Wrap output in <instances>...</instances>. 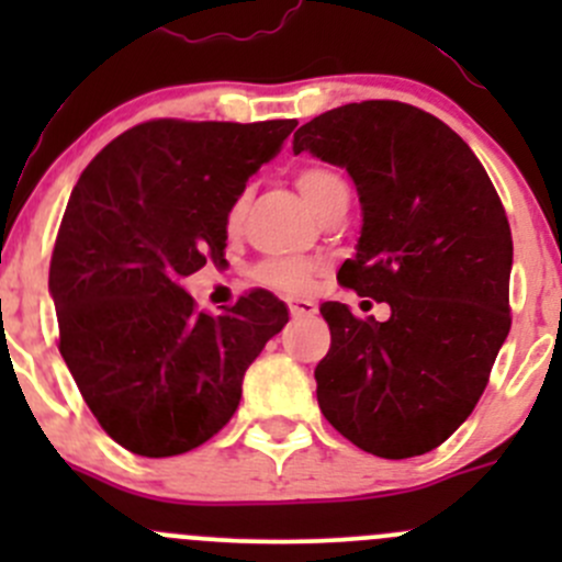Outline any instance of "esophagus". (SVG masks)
<instances>
[{
  "label": "esophagus",
  "instance_id": "esophagus-1",
  "mask_svg": "<svg viewBox=\"0 0 562 562\" xmlns=\"http://www.w3.org/2000/svg\"><path fill=\"white\" fill-rule=\"evenodd\" d=\"M288 310H291L293 317H307V315H315V304L307 302V299H291L288 302Z\"/></svg>",
  "mask_w": 562,
  "mask_h": 562
}]
</instances>
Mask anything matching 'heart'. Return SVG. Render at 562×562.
<instances>
[{"label": "heart", "mask_w": 562, "mask_h": 562, "mask_svg": "<svg viewBox=\"0 0 562 562\" xmlns=\"http://www.w3.org/2000/svg\"><path fill=\"white\" fill-rule=\"evenodd\" d=\"M296 187L315 214H323L331 203L348 198V184H345L342 176L334 171V168H326V166H304L302 171L296 173ZM245 212H247V195H239L234 203H231L228 217H225L228 231H239L241 220H245ZM313 271L315 266L307 263V260L269 258L263 260V263L255 266V280L263 282V285L269 288H277V291L302 293L307 291L310 280H313Z\"/></svg>", "instance_id": "heart-1"}]
</instances>
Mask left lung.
I'll return each mask as SVG.
<instances>
[{
  "instance_id": "obj_1",
  "label": "left lung",
  "mask_w": 562,
  "mask_h": 562,
  "mask_svg": "<svg viewBox=\"0 0 562 562\" xmlns=\"http://www.w3.org/2000/svg\"><path fill=\"white\" fill-rule=\"evenodd\" d=\"M299 151L353 179L361 236L337 280L391 307L381 323L321 304L317 405L361 451L427 454L473 413L512 328L506 209L449 124L396 100L321 113L293 135Z\"/></svg>"
}]
</instances>
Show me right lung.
Masks as SVG:
<instances>
[{
	"instance_id": "obj_1",
	"label": "right lung",
	"mask_w": 562,
	"mask_h": 562,
	"mask_svg": "<svg viewBox=\"0 0 562 562\" xmlns=\"http://www.w3.org/2000/svg\"><path fill=\"white\" fill-rule=\"evenodd\" d=\"M293 127L157 119L111 140L72 187L48 274L59 350L100 427L133 454L214 438L288 323L269 291L206 315L179 282L223 260L231 203Z\"/></svg>"
}]
</instances>
